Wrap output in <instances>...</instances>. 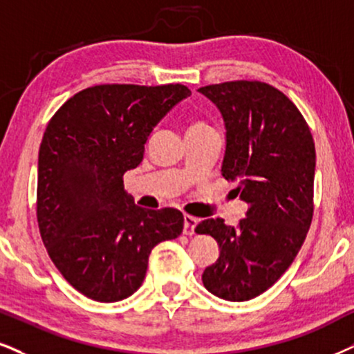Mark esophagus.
<instances>
[{
    "instance_id": "obj_1",
    "label": "esophagus",
    "mask_w": 354,
    "mask_h": 354,
    "mask_svg": "<svg viewBox=\"0 0 354 354\" xmlns=\"http://www.w3.org/2000/svg\"><path fill=\"white\" fill-rule=\"evenodd\" d=\"M198 225V218L192 216V215H185L184 216V234H195V226Z\"/></svg>"
}]
</instances>
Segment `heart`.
<instances>
[{
    "label": "heart",
    "instance_id": "obj_1",
    "mask_svg": "<svg viewBox=\"0 0 354 354\" xmlns=\"http://www.w3.org/2000/svg\"><path fill=\"white\" fill-rule=\"evenodd\" d=\"M194 126H197V124H194Z\"/></svg>",
    "mask_w": 354,
    "mask_h": 354
}]
</instances>
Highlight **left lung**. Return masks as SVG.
Wrapping results in <instances>:
<instances>
[{
	"mask_svg": "<svg viewBox=\"0 0 354 354\" xmlns=\"http://www.w3.org/2000/svg\"><path fill=\"white\" fill-rule=\"evenodd\" d=\"M198 91L225 121L221 174L250 205L236 228L223 218L197 225L220 246L202 281L216 297L244 302L274 286L302 248L313 216L315 142L297 106L268 84L225 82Z\"/></svg>",
	"mask_w": 354,
	"mask_h": 354,
	"instance_id": "8db88e82",
	"label": "left lung"
}]
</instances>
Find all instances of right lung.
<instances>
[{"label": "right lung", "instance_id": "add662e5", "mask_svg": "<svg viewBox=\"0 0 354 354\" xmlns=\"http://www.w3.org/2000/svg\"><path fill=\"white\" fill-rule=\"evenodd\" d=\"M187 86L97 85L67 100L44 133L37 165V223L52 263L97 302L133 295L152 248L184 230L176 208L146 210L124 192L144 144L190 97Z\"/></svg>", "mask_w": 354, "mask_h": 354}]
</instances>
